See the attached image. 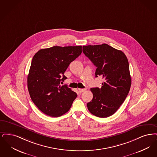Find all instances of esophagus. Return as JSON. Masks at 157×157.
Masks as SVG:
<instances>
[{"mask_svg": "<svg viewBox=\"0 0 157 157\" xmlns=\"http://www.w3.org/2000/svg\"><path fill=\"white\" fill-rule=\"evenodd\" d=\"M78 91L80 93H82V92H84V91L86 90V89H78Z\"/></svg>", "mask_w": 157, "mask_h": 157, "instance_id": "1", "label": "esophagus"}]
</instances>
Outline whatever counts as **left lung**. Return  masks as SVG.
<instances>
[{
    "instance_id": "left-lung-1",
    "label": "left lung",
    "mask_w": 157,
    "mask_h": 157,
    "mask_svg": "<svg viewBox=\"0 0 157 157\" xmlns=\"http://www.w3.org/2000/svg\"><path fill=\"white\" fill-rule=\"evenodd\" d=\"M82 52L97 67L96 77L104 78L101 88H91L93 98L87 105L93 115L105 118L114 114L125 100L131 78L129 63L122 51L107 44L83 46Z\"/></svg>"
}]
</instances>
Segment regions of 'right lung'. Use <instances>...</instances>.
<instances>
[{
    "label": "right lung",
    "mask_w": 157,
    "mask_h": 157,
    "mask_svg": "<svg viewBox=\"0 0 157 157\" xmlns=\"http://www.w3.org/2000/svg\"><path fill=\"white\" fill-rule=\"evenodd\" d=\"M82 52V46H53L34 55L27 76V87L32 101L48 116L66 113L77 94L67 86H60L67 77L64 72Z\"/></svg>",
    "instance_id": "obj_1"
}]
</instances>
